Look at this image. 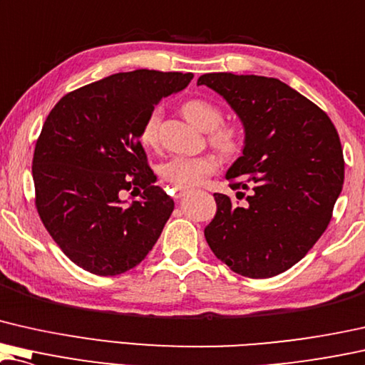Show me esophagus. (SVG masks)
<instances>
[{"mask_svg": "<svg viewBox=\"0 0 365 365\" xmlns=\"http://www.w3.org/2000/svg\"><path fill=\"white\" fill-rule=\"evenodd\" d=\"M189 192H192L191 187H179V186L176 187V197H178V199L184 197V195L189 194Z\"/></svg>", "mask_w": 365, "mask_h": 365, "instance_id": "esophagus-1", "label": "esophagus"}]
</instances>
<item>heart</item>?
Listing matches in <instances>:
<instances>
[{
	"label": "heart",
	"instance_id": "heart-1",
	"mask_svg": "<svg viewBox=\"0 0 365 365\" xmlns=\"http://www.w3.org/2000/svg\"><path fill=\"white\" fill-rule=\"evenodd\" d=\"M182 113L194 126L200 130H212L210 140L220 148L222 151L232 153L239 146V131L235 126L222 125L217 126L222 120V112L217 105L204 98H191L182 105ZM163 110L155 108L148 115L143 126H141V143L153 146L158 140V130H160ZM219 161L212 155L200 156H174L161 166V176L165 181L179 187L197 186L205 178L217 171Z\"/></svg>",
	"mask_w": 365,
	"mask_h": 365
}]
</instances>
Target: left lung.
<instances>
[{
	"instance_id": "8db88e82",
	"label": "left lung",
	"mask_w": 365,
	"mask_h": 365,
	"mask_svg": "<svg viewBox=\"0 0 365 365\" xmlns=\"http://www.w3.org/2000/svg\"><path fill=\"white\" fill-rule=\"evenodd\" d=\"M197 86L217 92L245 133L242 156L225 178L232 189H247V202L214 194L217 214L205 240L244 277L287 272L323 235L342 191L339 135L323 110L278 78L214 72L200 76Z\"/></svg>"
}]
</instances>
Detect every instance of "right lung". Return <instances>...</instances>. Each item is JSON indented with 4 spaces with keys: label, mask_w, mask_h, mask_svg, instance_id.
I'll return each mask as SVG.
<instances>
[{
    "label": "right lung",
    "mask_w": 365,
    "mask_h": 365,
    "mask_svg": "<svg viewBox=\"0 0 365 365\" xmlns=\"http://www.w3.org/2000/svg\"><path fill=\"white\" fill-rule=\"evenodd\" d=\"M192 73L138 68L113 73L62 97L47 115L33 158L36 207L62 252L83 270L112 277L138 265L160 239L174 200L160 186L140 143L161 98ZM134 185L140 201L119 197Z\"/></svg>",
    "instance_id": "right-lung-1"
}]
</instances>
